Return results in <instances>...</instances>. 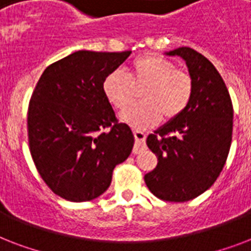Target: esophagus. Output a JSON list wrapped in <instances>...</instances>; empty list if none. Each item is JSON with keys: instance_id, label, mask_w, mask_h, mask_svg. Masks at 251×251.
I'll use <instances>...</instances> for the list:
<instances>
[{"instance_id": "34e87169", "label": "esophagus", "mask_w": 251, "mask_h": 251, "mask_svg": "<svg viewBox=\"0 0 251 251\" xmlns=\"http://www.w3.org/2000/svg\"><path fill=\"white\" fill-rule=\"evenodd\" d=\"M134 138H135V146H134L133 152L139 153L141 151L146 150V133L141 130H133Z\"/></svg>"}]
</instances>
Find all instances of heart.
Returning a JSON list of instances; mask_svg holds the SVG:
<instances>
[{
  "label": "heart",
  "mask_w": 251,
  "mask_h": 251,
  "mask_svg": "<svg viewBox=\"0 0 251 251\" xmlns=\"http://www.w3.org/2000/svg\"><path fill=\"white\" fill-rule=\"evenodd\" d=\"M127 76L113 70L102 80V94L110 105L124 110L133 98V87L145 84L142 102L122 113V120L134 127H147L160 121L172 120L189 105L194 80L187 70L176 68L171 60L159 54H142L131 61Z\"/></svg>",
  "instance_id": "1"
}]
</instances>
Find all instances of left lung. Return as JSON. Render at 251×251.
<instances>
[{"label": "left lung", "instance_id": "8db88e82", "mask_svg": "<svg viewBox=\"0 0 251 251\" xmlns=\"http://www.w3.org/2000/svg\"><path fill=\"white\" fill-rule=\"evenodd\" d=\"M169 56L182 57L194 80V92L182 113L147 137L157 165L145 176L155 197L186 202L210 189L229 153L233 105L215 66L194 49L177 48Z\"/></svg>", "mask_w": 251, "mask_h": 251}]
</instances>
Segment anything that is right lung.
Listing matches in <instances>:
<instances>
[{
  "instance_id": "add662e5",
  "label": "right lung",
  "mask_w": 251,
  "mask_h": 251,
  "mask_svg": "<svg viewBox=\"0 0 251 251\" xmlns=\"http://www.w3.org/2000/svg\"><path fill=\"white\" fill-rule=\"evenodd\" d=\"M130 53L78 50L49 65L33 90L29 152L44 182L66 201L101 195L133 150V133L118 122L101 87Z\"/></svg>"
}]
</instances>
